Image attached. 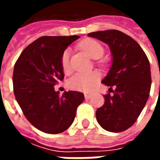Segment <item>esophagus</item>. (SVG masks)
I'll return each mask as SVG.
<instances>
[{
  "label": "esophagus",
  "mask_w": 160,
  "mask_h": 160,
  "mask_svg": "<svg viewBox=\"0 0 160 160\" xmlns=\"http://www.w3.org/2000/svg\"><path fill=\"white\" fill-rule=\"evenodd\" d=\"M91 97H92V94H89V93L85 94V98H86V99H89Z\"/></svg>",
  "instance_id": "obj_1"
}]
</instances>
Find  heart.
I'll return each instance as SVG.
<instances>
[{"label": "heart", "instance_id": "b5f03b06", "mask_svg": "<svg viewBox=\"0 0 160 160\" xmlns=\"http://www.w3.org/2000/svg\"><path fill=\"white\" fill-rule=\"evenodd\" d=\"M82 49L92 59H98L104 54V48L100 43L93 39H87L80 43ZM62 68L63 72L68 73L70 72L69 50L66 49L62 56ZM99 80V73L95 71L92 72H79L73 74L68 80V86L73 90L80 92H90Z\"/></svg>", "mask_w": 160, "mask_h": 160}]
</instances>
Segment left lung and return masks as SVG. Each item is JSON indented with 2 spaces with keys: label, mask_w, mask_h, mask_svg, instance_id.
Returning a JSON list of instances; mask_svg holds the SVG:
<instances>
[{
  "label": "left lung",
  "mask_w": 160,
  "mask_h": 160,
  "mask_svg": "<svg viewBox=\"0 0 160 160\" xmlns=\"http://www.w3.org/2000/svg\"><path fill=\"white\" fill-rule=\"evenodd\" d=\"M88 36L107 43L112 56L111 68L102 83L113 94L104 95V105L96 111L98 122L109 132H122L135 122L149 97L152 79L148 56L135 40L118 30Z\"/></svg>",
  "instance_id": "obj_1"
}]
</instances>
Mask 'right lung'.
Listing matches in <instances>:
<instances>
[{
  "mask_svg": "<svg viewBox=\"0 0 160 160\" xmlns=\"http://www.w3.org/2000/svg\"><path fill=\"white\" fill-rule=\"evenodd\" d=\"M79 36H44L26 47L17 60L13 92L26 119L47 134H59L73 123L84 94L68 91L60 96L54 86L64 78L62 56Z\"/></svg>",
  "mask_w": 160,
  "mask_h": 160,
  "instance_id": "add662e5",
  "label": "right lung"
}]
</instances>
